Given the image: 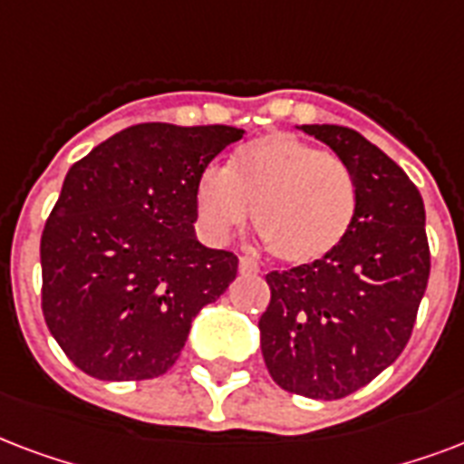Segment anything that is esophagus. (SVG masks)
<instances>
[{
	"label": "esophagus",
	"mask_w": 464,
	"mask_h": 464,
	"mask_svg": "<svg viewBox=\"0 0 464 464\" xmlns=\"http://www.w3.org/2000/svg\"><path fill=\"white\" fill-rule=\"evenodd\" d=\"M239 271H242V273H258V264L249 256H239Z\"/></svg>",
	"instance_id": "esophagus-1"
}]
</instances>
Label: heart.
Returning a JSON list of instances; mask_svg holds the SVG:
<instances>
[{
    "mask_svg": "<svg viewBox=\"0 0 464 464\" xmlns=\"http://www.w3.org/2000/svg\"><path fill=\"white\" fill-rule=\"evenodd\" d=\"M200 235L225 242L251 222L276 261L307 266L336 251L353 227L358 183L346 161L290 132L239 147L227 169L208 167L193 188Z\"/></svg>",
    "mask_w": 464,
    "mask_h": 464,
    "instance_id": "obj_1",
    "label": "heart"
}]
</instances>
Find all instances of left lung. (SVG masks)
Listing matches in <instances>:
<instances>
[{
    "label": "left lung",
    "mask_w": 464,
    "mask_h": 464,
    "mask_svg": "<svg viewBox=\"0 0 464 464\" xmlns=\"http://www.w3.org/2000/svg\"><path fill=\"white\" fill-rule=\"evenodd\" d=\"M351 167L353 227L314 264L271 271L258 319L266 368L288 392L341 400L390 368L407 346L430 273L426 210L411 179L361 132L297 125Z\"/></svg>",
    "instance_id": "left-lung-1"
}]
</instances>
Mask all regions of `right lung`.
Masks as SVG:
<instances>
[{
  "mask_svg": "<svg viewBox=\"0 0 464 464\" xmlns=\"http://www.w3.org/2000/svg\"><path fill=\"white\" fill-rule=\"evenodd\" d=\"M242 135L140 123L70 167L41 237L43 317L86 375H164L196 314L235 281V254L196 239L193 188Z\"/></svg>",
  "mask_w": 464,
  "mask_h": 464,
  "instance_id": "right-lung-1",
  "label": "right lung"
}]
</instances>
